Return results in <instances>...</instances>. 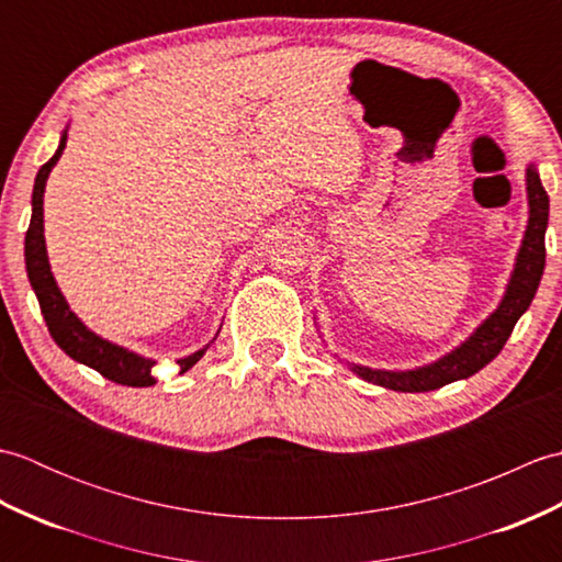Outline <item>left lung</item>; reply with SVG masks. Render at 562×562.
<instances>
[{"label": "left lung", "instance_id": "1", "mask_svg": "<svg viewBox=\"0 0 562 562\" xmlns=\"http://www.w3.org/2000/svg\"><path fill=\"white\" fill-rule=\"evenodd\" d=\"M527 193H529V224L524 234L521 248L517 254L515 272L507 284V292L495 312L487 316L483 324L475 328L473 336L461 342L457 350L449 352L441 360L411 369V372H381V369H369L352 364V372L364 381H372L376 386L403 393H420L435 391L451 384V381L469 379L475 372L493 362L505 348L507 338L515 330L521 314L531 306L536 290H539L541 274L546 268V226H548V195L541 186L539 171L529 164L527 169Z\"/></svg>", "mask_w": 562, "mask_h": 562}]
</instances>
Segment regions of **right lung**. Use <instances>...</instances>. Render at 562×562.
I'll return each instance as SVG.
<instances>
[{"mask_svg":"<svg viewBox=\"0 0 562 562\" xmlns=\"http://www.w3.org/2000/svg\"><path fill=\"white\" fill-rule=\"evenodd\" d=\"M65 145H67V135H63V139H59V147L53 154V159L43 164L38 176H35L33 200H31L33 212H31V224L26 232V248H23V254H26V272H29L31 288L35 296H38L41 314L45 318V326L50 330L53 340L71 357V360L97 369L101 376L115 381V384L139 386V389L151 386L157 384V376L151 374V369L157 362L130 352L121 348V345H113L109 340L99 338L97 333H91L75 314L69 312L65 296L59 292L50 272V262H47V250H45V236H43V193H45L47 176H50L57 159L63 157ZM205 350L207 348H202L190 357L178 360L181 374L188 372V369L193 367L202 355H205Z\"/></svg>","mask_w":562,"mask_h":562,"instance_id":"obj_1","label":"right lung"}]
</instances>
